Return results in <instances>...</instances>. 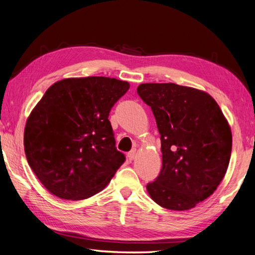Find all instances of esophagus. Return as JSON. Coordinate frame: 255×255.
<instances>
[{
  "label": "esophagus",
  "mask_w": 255,
  "mask_h": 255,
  "mask_svg": "<svg viewBox=\"0 0 255 255\" xmlns=\"http://www.w3.org/2000/svg\"><path fill=\"white\" fill-rule=\"evenodd\" d=\"M127 157H128L129 160L132 161L133 159H134V157H136V150H131V151H129V152L127 153Z\"/></svg>",
  "instance_id": "34e87169"
}]
</instances>
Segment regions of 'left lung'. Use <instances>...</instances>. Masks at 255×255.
Instances as JSON below:
<instances>
[{"label":"left lung","mask_w":255,"mask_h":255,"mask_svg":"<svg viewBox=\"0 0 255 255\" xmlns=\"http://www.w3.org/2000/svg\"><path fill=\"white\" fill-rule=\"evenodd\" d=\"M137 93L151 107L161 140V171L147 184L149 196L169 210L192 209L217 190L227 172L229 123L210 95L196 88L147 83Z\"/></svg>","instance_id":"8db88e82"}]
</instances>
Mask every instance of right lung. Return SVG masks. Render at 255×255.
Here are the masks:
<instances>
[{
	"instance_id": "right-lung-1",
	"label": "right lung",
	"mask_w": 255,
	"mask_h": 255,
	"mask_svg": "<svg viewBox=\"0 0 255 255\" xmlns=\"http://www.w3.org/2000/svg\"><path fill=\"white\" fill-rule=\"evenodd\" d=\"M130 87L116 78H66L45 92L27 118L24 150L47 190L65 200L101 192L125 162L108 116Z\"/></svg>"
}]
</instances>
